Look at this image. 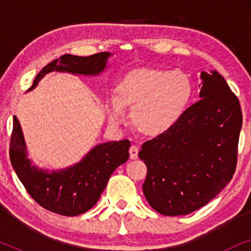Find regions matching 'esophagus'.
<instances>
[{"label": "esophagus", "instance_id": "esophagus-1", "mask_svg": "<svg viewBox=\"0 0 251 251\" xmlns=\"http://www.w3.org/2000/svg\"><path fill=\"white\" fill-rule=\"evenodd\" d=\"M129 154H130V159H131V160L138 159V147L135 146V145L130 146Z\"/></svg>", "mask_w": 251, "mask_h": 251}]
</instances>
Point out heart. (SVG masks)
<instances>
[{
  "label": "heart",
  "instance_id": "obj_1",
  "mask_svg": "<svg viewBox=\"0 0 251 251\" xmlns=\"http://www.w3.org/2000/svg\"><path fill=\"white\" fill-rule=\"evenodd\" d=\"M193 87L183 72L136 68L118 82L115 98L106 102V114L115 126L126 121L131 108L135 128L146 136H159L176 125L190 101Z\"/></svg>",
  "mask_w": 251,
  "mask_h": 251
}]
</instances>
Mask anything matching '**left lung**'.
<instances>
[{"instance_id": "obj_1", "label": "left lung", "mask_w": 251, "mask_h": 251, "mask_svg": "<svg viewBox=\"0 0 251 251\" xmlns=\"http://www.w3.org/2000/svg\"><path fill=\"white\" fill-rule=\"evenodd\" d=\"M200 100L173 128L143 144L138 156L147 167L143 192L164 216L198 210L234 175L242 112L239 99L217 71L201 72Z\"/></svg>"}]
</instances>
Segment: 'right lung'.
<instances>
[{"instance_id": "add662e5", "label": "right lung", "mask_w": 251, "mask_h": 251, "mask_svg": "<svg viewBox=\"0 0 251 251\" xmlns=\"http://www.w3.org/2000/svg\"><path fill=\"white\" fill-rule=\"evenodd\" d=\"M109 52L89 57L64 54L51 61L36 75L28 91L50 72L78 75H98L106 68ZM130 142H109L95 146L80 162L61 170H43L27 157L26 143L17 116H13L10 161L28 194L47 210L63 216H77L97 203L116 168L129 159Z\"/></svg>"}]
</instances>
